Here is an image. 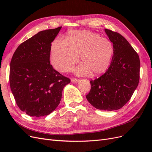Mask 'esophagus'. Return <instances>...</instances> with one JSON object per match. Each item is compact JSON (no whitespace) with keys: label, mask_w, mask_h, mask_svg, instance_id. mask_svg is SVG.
Listing matches in <instances>:
<instances>
[{"label":"esophagus","mask_w":152,"mask_h":152,"mask_svg":"<svg viewBox=\"0 0 152 152\" xmlns=\"http://www.w3.org/2000/svg\"><path fill=\"white\" fill-rule=\"evenodd\" d=\"M71 81L72 82H79L80 81V80L79 79H71Z\"/></svg>","instance_id":"esophagus-1"}]
</instances>
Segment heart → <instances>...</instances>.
Wrapping results in <instances>:
<instances>
[{"mask_svg":"<svg viewBox=\"0 0 152 152\" xmlns=\"http://www.w3.org/2000/svg\"><path fill=\"white\" fill-rule=\"evenodd\" d=\"M113 53L111 41L89 30L72 31L65 40H55L50 51L53 65L60 72L70 70L80 54L84 64L77 68L79 75L88 74L90 71L94 75L104 73L111 63Z\"/></svg>","mask_w":152,"mask_h":152,"instance_id":"obj_1","label":"heart"}]
</instances>
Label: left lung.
<instances>
[{"instance_id": "1", "label": "left lung", "mask_w": 152, "mask_h": 152, "mask_svg": "<svg viewBox=\"0 0 152 152\" xmlns=\"http://www.w3.org/2000/svg\"><path fill=\"white\" fill-rule=\"evenodd\" d=\"M113 44L114 53L106 72L91 80L87 101L100 110H116L125 105L134 93L140 80L138 54L120 34L105 29Z\"/></svg>"}]
</instances>
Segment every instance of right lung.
I'll use <instances>...</instances> for the list:
<instances>
[{
    "mask_svg": "<svg viewBox=\"0 0 152 152\" xmlns=\"http://www.w3.org/2000/svg\"><path fill=\"white\" fill-rule=\"evenodd\" d=\"M61 26L40 31L18 47L10 63V83L18 107L32 117L48 115L60 103L69 78L50 63L51 42Z\"/></svg>",
    "mask_w": 152,
    "mask_h": 152,
    "instance_id": "right-lung-1",
    "label": "right lung"
}]
</instances>
